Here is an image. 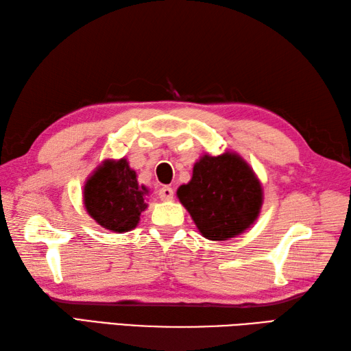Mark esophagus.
I'll return each mask as SVG.
<instances>
[{
    "mask_svg": "<svg viewBox=\"0 0 351 351\" xmlns=\"http://www.w3.org/2000/svg\"><path fill=\"white\" fill-rule=\"evenodd\" d=\"M173 195H175L173 189L167 187V185H164V187H161V189H160V191H158V196H160V199H162V200H170V199H173Z\"/></svg>",
    "mask_w": 351,
    "mask_h": 351,
    "instance_id": "34e87169",
    "label": "esophagus"
}]
</instances>
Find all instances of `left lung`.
<instances>
[{
	"mask_svg": "<svg viewBox=\"0 0 351 351\" xmlns=\"http://www.w3.org/2000/svg\"><path fill=\"white\" fill-rule=\"evenodd\" d=\"M197 229L211 241H225L243 234L258 219L263 187L240 155H204L189 184L176 191Z\"/></svg>",
	"mask_w": 351,
	"mask_h": 351,
	"instance_id": "8db88e82",
	"label": "left lung"
}]
</instances>
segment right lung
Instances as JSON below:
<instances>
[{"label":"right lung","mask_w":351,"mask_h":351,"mask_svg":"<svg viewBox=\"0 0 351 351\" xmlns=\"http://www.w3.org/2000/svg\"><path fill=\"white\" fill-rule=\"evenodd\" d=\"M149 190L138 185L137 175L125 158L106 160L84 185V206L88 215L108 230L128 232L137 226L147 204Z\"/></svg>","instance_id":"right-lung-1"}]
</instances>
